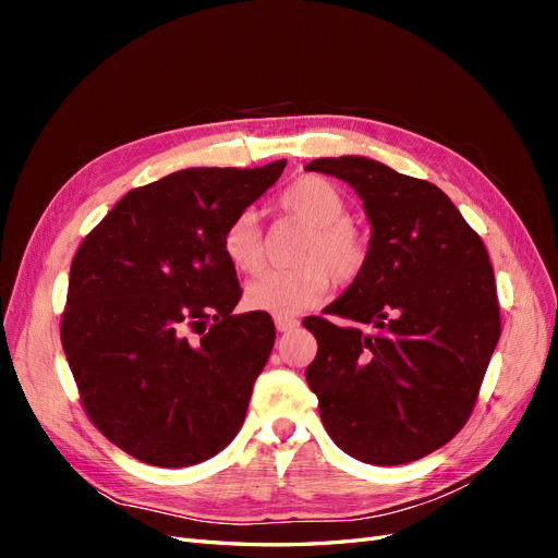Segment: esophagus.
<instances>
[{
    "mask_svg": "<svg viewBox=\"0 0 558 558\" xmlns=\"http://www.w3.org/2000/svg\"><path fill=\"white\" fill-rule=\"evenodd\" d=\"M275 326H277L279 332H289V330H295L300 326V320L293 318V316H277Z\"/></svg>",
    "mask_w": 558,
    "mask_h": 558,
    "instance_id": "34e87169",
    "label": "esophagus"
}]
</instances>
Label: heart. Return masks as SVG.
<instances>
[{
	"label": "heart",
	"instance_id": "obj_1",
	"mask_svg": "<svg viewBox=\"0 0 558 558\" xmlns=\"http://www.w3.org/2000/svg\"><path fill=\"white\" fill-rule=\"evenodd\" d=\"M279 207L305 223L310 232L300 242L291 269L267 272L253 279L244 302L253 312L295 316L318 305L330 289L356 281L369 260V242L349 218L344 193L324 177L305 174L286 185ZM226 260L242 275H258L265 267V246L258 216L240 211L226 226L221 238Z\"/></svg>",
	"mask_w": 558,
	"mask_h": 558
}]
</instances>
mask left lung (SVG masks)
Returning a JSON list of instances; mask_svg holds the SVG:
<instances>
[{"mask_svg": "<svg viewBox=\"0 0 558 558\" xmlns=\"http://www.w3.org/2000/svg\"><path fill=\"white\" fill-rule=\"evenodd\" d=\"M305 170L347 181L373 226L365 272L310 316L318 351L307 384L332 442L400 465L459 433L500 337L494 267L480 234L437 185L361 156Z\"/></svg>", "mask_w": 558, "mask_h": 558, "instance_id": "left-lung-1", "label": "left lung"}]
</instances>
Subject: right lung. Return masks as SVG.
<instances>
[{
	"instance_id": "1",
	"label": "right lung",
	"mask_w": 558,
	"mask_h": 558,
	"mask_svg": "<svg viewBox=\"0 0 558 558\" xmlns=\"http://www.w3.org/2000/svg\"><path fill=\"white\" fill-rule=\"evenodd\" d=\"M283 167L162 177L130 191L78 246L62 349L83 410L134 459L195 465L240 433L277 332L265 312L232 314L242 291L221 238Z\"/></svg>"
}]
</instances>
